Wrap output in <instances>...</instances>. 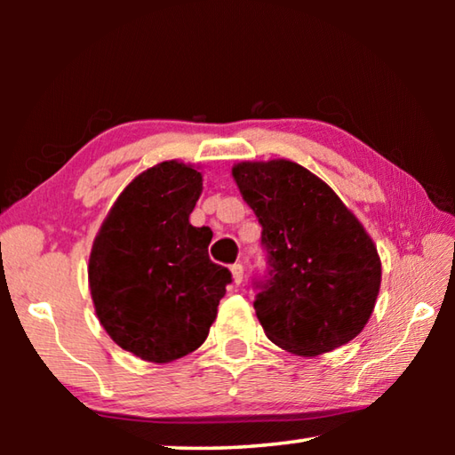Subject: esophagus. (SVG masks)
I'll return each mask as SVG.
<instances>
[{
    "mask_svg": "<svg viewBox=\"0 0 455 455\" xmlns=\"http://www.w3.org/2000/svg\"><path fill=\"white\" fill-rule=\"evenodd\" d=\"M230 273H233V281H235L236 284H241V283H243L244 268H243V265H241V263H235L233 267H230Z\"/></svg>",
    "mask_w": 455,
    "mask_h": 455,
    "instance_id": "34e87169",
    "label": "esophagus"
}]
</instances>
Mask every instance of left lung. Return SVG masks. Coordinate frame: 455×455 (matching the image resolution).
Listing matches in <instances>:
<instances>
[{
	"instance_id": "1",
	"label": "left lung",
	"mask_w": 455,
	"mask_h": 455,
	"mask_svg": "<svg viewBox=\"0 0 455 455\" xmlns=\"http://www.w3.org/2000/svg\"><path fill=\"white\" fill-rule=\"evenodd\" d=\"M233 179L263 227L268 275L255 311L265 335L303 357L355 339L381 287V259L355 214L291 160L238 163Z\"/></svg>"
}]
</instances>
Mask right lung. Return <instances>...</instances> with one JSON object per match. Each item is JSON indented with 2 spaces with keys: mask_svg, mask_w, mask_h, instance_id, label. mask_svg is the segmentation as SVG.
Instances as JSON below:
<instances>
[{
  "mask_svg": "<svg viewBox=\"0 0 455 455\" xmlns=\"http://www.w3.org/2000/svg\"><path fill=\"white\" fill-rule=\"evenodd\" d=\"M200 192L195 166L164 160L122 190L92 244L98 319L114 343L150 363L204 343L230 283L228 268L209 259L211 228L188 220Z\"/></svg>",
  "mask_w": 455,
  "mask_h": 455,
  "instance_id": "obj_1",
  "label": "right lung"
}]
</instances>
